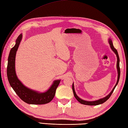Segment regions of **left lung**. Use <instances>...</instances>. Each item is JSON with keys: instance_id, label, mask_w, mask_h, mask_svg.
<instances>
[{"instance_id": "1", "label": "left lung", "mask_w": 128, "mask_h": 128, "mask_svg": "<svg viewBox=\"0 0 128 128\" xmlns=\"http://www.w3.org/2000/svg\"><path fill=\"white\" fill-rule=\"evenodd\" d=\"M109 44L110 46V47L112 49V51H113L116 54V57H117V64H116V67H117V70H118V80H117V82L116 83V85L114 87V88L112 89V91L110 92L109 95H108L106 96L104 98L102 99H100L99 100H98L96 101H93V102H88V101H86V100H82L80 98H79L76 96V92H75V90H74V83H72V91H73V93H74V96H75V98L76 99V100L78 101L79 102H80L81 104H84V105H88V106H97V105H99V104H101L104 103V102H106L108 99L110 97L111 95L112 94V92L114 90L115 88H116V86H117V84H118V82L119 80V78H120V66H119V55L118 53V52H117V50L113 46V44L112 43V42L110 40V39H109Z\"/></svg>"}]
</instances>
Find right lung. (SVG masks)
<instances>
[{
  "label": "right lung",
  "instance_id": "1",
  "mask_svg": "<svg viewBox=\"0 0 128 128\" xmlns=\"http://www.w3.org/2000/svg\"><path fill=\"white\" fill-rule=\"evenodd\" d=\"M22 38V34L18 37L16 44L10 51L7 66V76L10 86L22 101L29 104H45L50 102L56 94L60 80H55L50 88L45 92H36L28 88L18 79L15 70L16 52Z\"/></svg>",
  "mask_w": 128,
  "mask_h": 128
}]
</instances>
